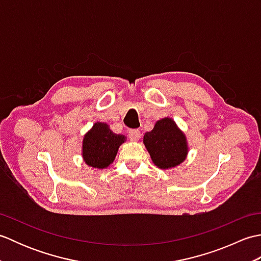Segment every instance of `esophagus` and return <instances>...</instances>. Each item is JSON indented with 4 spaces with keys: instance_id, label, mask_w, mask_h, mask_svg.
<instances>
[{
    "instance_id": "34e87169",
    "label": "esophagus",
    "mask_w": 261,
    "mask_h": 261,
    "mask_svg": "<svg viewBox=\"0 0 261 261\" xmlns=\"http://www.w3.org/2000/svg\"><path fill=\"white\" fill-rule=\"evenodd\" d=\"M140 137H141V134H140L139 130H130V131H129V138H130V140L137 141V140L140 139Z\"/></svg>"
}]
</instances>
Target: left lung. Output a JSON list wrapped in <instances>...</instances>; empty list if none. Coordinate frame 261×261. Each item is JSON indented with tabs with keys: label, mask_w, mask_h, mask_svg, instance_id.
<instances>
[{
	"label": "left lung",
	"mask_w": 261,
	"mask_h": 261,
	"mask_svg": "<svg viewBox=\"0 0 261 261\" xmlns=\"http://www.w3.org/2000/svg\"><path fill=\"white\" fill-rule=\"evenodd\" d=\"M143 143L153 164L162 169L176 167L187 156L185 135L169 118L157 121L153 129L143 136Z\"/></svg>",
	"instance_id": "left-lung-1"
}]
</instances>
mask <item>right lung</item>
Masks as SVG:
<instances>
[{
    "label": "right lung",
    "instance_id": "add662e5",
    "mask_svg": "<svg viewBox=\"0 0 261 261\" xmlns=\"http://www.w3.org/2000/svg\"><path fill=\"white\" fill-rule=\"evenodd\" d=\"M124 140L123 135L113 134L107 123L97 122L83 140L84 162L94 168H107L113 163L119 147Z\"/></svg>",
    "mask_w": 261,
    "mask_h": 261
}]
</instances>
